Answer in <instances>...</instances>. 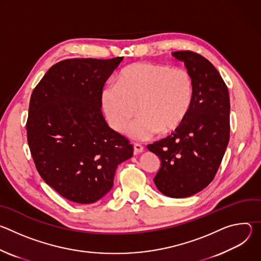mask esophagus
Listing matches in <instances>:
<instances>
[{
	"instance_id": "1",
	"label": "esophagus",
	"mask_w": 261,
	"mask_h": 261,
	"mask_svg": "<svg viewBox=\"0 0 261 261\" xmlns=\"http://www.w3.org/2000/svg\"><path fill=\"white\" fill-rule=\"evenodd\" d=\"M133 147H134V154L137 155V154H140L143 152V146L139 143H134L133 144Z\"/></svg>"
}]
</instances>
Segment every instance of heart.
Instances as JSON below:
<instances>
[{"label": "heart", "instance_id": "1", "mask_svg": "<svg viewBox=\"0 0 261 261\" xmlns=\"http://www.w3.org/2000/svg\"><path fill=\"white\" fill-rule=\"evenodd\" d=\"M195 96L192 74L185 68L140 62L125 68L117 80L101 93L109 126L123 132L136 110L128 134L147 140L177 129L188 117Z\"/></svg>", "mask_w": 261, "mask_h": 261}]
</instances>
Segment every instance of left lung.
Segmentation results:
<instances>
[{
    "instance_id": "obj_1",
    "label": "left lung",
    "mask_w": 261,
    "mask_h": 261,
    "mask_svg": "<svg viewBox=\"0 0 261 261\" xmlns=\"http://www.w3.org/2000/svg\"><path fill=\"white\" fill-rule=\"evenodd\" d=\"M192 74L195 96L188 117L167 137L148 144L161 160L154 181L172 198L192 196L214 179L229 141L230 103L226 84L204 57L174 51Z\"/></svg>"
}]
</instances>
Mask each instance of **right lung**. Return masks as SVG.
<instances>
[{"instance_id": "add662e5", "label": "right lung", "mask_w": 261, "mask_h": 261, "mask_svg": "<svg viewBox=\"0 0 261 261\" xmlns=\"http://www.w3.org/2000/svg\"><path fill=\"white\" fill-rule=\"evenodd\" d=\"M123 57L68 59L50 67L34 89L27 137L37 171L64 198L93 203L114 185L133 145L106 124L101 93Z\"/></svg>"}]
</instances>
